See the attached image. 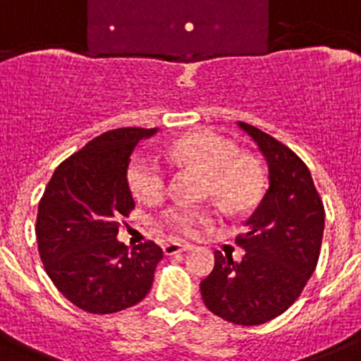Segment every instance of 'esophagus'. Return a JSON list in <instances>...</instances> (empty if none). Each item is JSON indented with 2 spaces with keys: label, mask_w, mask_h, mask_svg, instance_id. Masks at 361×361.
Wrapping results in <instances>:
<instances>
[{
  "label": "esophagus",
  "mask_w": 361,
  "mask_h": 361,
  "mask_svg": "<svg viewBox=\"0 0 361 361\" xmlns=\"http://www.w3.org/2000/svg\"><path fill=\"white\" fill-rule=\"evenodd\" d=\"M189 249H191V245H187V243H176V241H169V243L163 245L164 255H178V252H185Z\"/></svg>",
  "instance_id": "1"
}]
</instances>
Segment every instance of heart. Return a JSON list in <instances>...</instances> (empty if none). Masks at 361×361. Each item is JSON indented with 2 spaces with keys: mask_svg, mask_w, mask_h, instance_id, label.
Listing matches in <instances>:
<instances>
[{
  "mask_svg": "<svg viewBox=\"0 0 361 361\" xmlns=\"http://www.w3.org/2000/svg\"><path fill=\"white\" fill-rule=\"evenodd\" d=\"M170 161L195 166L208 176L206 195L214 197L228 212H243L260 200L264 189V172L257 159L241 155L236 142L202 129L172 142L166 149ZM127 181L138 200L153 202L163 197L170 183V169L155 155H138L130 161ZM161 226L170 234L192 238L215 223V212L209 208L176 206L166 209Z\"/></svg>",
  "mask_w": 361,
  "mask_h": 361,
  "instance_id": "1",
  "label": "heart"
}]
</instances>
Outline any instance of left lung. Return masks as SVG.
Returning <instances> with one entry per match:
<instances>
[{"label": "left lung", "mask_w": 361, "mask_h": 361, "mask_svg": "<svg viewBox=\"0 0 361 361\" xmlns=\"http://www.w3.org/2000/svg\"><path fill=\"white\" fill-rule=\"evenodd\" d=\"M266 157L269 187L238 234L241 260L215 252L212 274L200 283L206 307L226 322L258 326L296 302L313 275L324 234V204L307 164L268 133L238 121Z\"/></svg>", "instance_id": "1"}]
</instances>
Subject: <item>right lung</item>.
Instances as JSON below:
<instances>
[{
	"label": "right lung",
	"instance_id": "right-lung-1",
	"mask_svg": "<svg viewBox=\"0 0 361 361\" xmlns=\"http://www.w3.org/2000/svg\"><path fill=\"white\" fill-rule=\"evenodd\" d=\"M157 129L106 130L54 170L39 200L37 245L42 266L61 294L82 311L110 314L142 302L152 288L163 249L147 240H116L135 209L127 183L138 140Z\"/></svg>",
	"mask_w": 361,
	"mask_h": 361
}]
</instances>
